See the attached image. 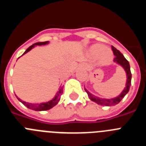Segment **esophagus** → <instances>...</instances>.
I'll use <instances>...</instances> for the list:
<instances>
[{"label":"esophagus","instance_id":"1","mask_svg":"<svg viewBox=\"0 0 146 146\" xmlns=\"http://www.w3.org/2000/svg\"><path fill=\"white\" fill-rule=\"evenodd\" d=\"M83 66H84V65H83Z\"/></svg>","mask_w":146,"mask_h":146}]
</instances>
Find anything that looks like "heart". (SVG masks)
<instances>
[{"instance_id": "b5f03b06", "label": "heart", "mask_w": 146, "mask_h": 146, "mask_svg": "<svg viewBox=\"0 0 146 146\" xmlns=\"http://www.w3.org/2000/svg\"><path fill=\"white\" fill-rule=\"evenodd\" d=\"M90 52L95 57L101 56V61L103 64H108L113 59V53L111 51L106 50V47L103 45H94L90 49Z\"/></svg>"}]
</instances>
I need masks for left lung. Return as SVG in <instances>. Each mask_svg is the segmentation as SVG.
I'll use <instances>...</instances> for the list:
<instances>
[{
	"mask_svg": "<svg viewBox=\"0 0 146 146\" xmlns=\"http://www.w3.org/2000/svg\"><path fill=\"white\" fill-rule=\"evenodd\" d=\"M112 50L113 51L114 55L115 58H114V62H115L117 64L121 66L122 68L125 70L126 74V87L124 88L122 92L118 95V96L115 98H112V99H102V98H99L98 96H94L92 94L89 92L87 89L85 88L86 93L88 94V96H89V99H91V101L96 102V104L102 105V106H113V105H115V104H118L121 101V99L124 97L127 93L129 92L130 88V86H131V71H130V65L129 63L123 55V54L120 52L119 50H117L115 47L112 46Z\"/></svg>",
	"mask_w": 146,
	"mask_h": 146,
	"instance_id": "obj_1",
	"label": "left lung"
}]
</instances>
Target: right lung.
I'll return each mask as SVG.
<instances>
[{"instance_id": "right-lung-1", "label": "right lung", "mask_w": 146, "mask_h": 146, "mask_svg": "<svg viewBox=\"0 0 146 146\" xmlns=\"http://www.w3.org/2000/svg\"><path fill=\"white\" fill-rule=\"evenodd\" d=\"M49 44V42H37V43H35L33 44V45L31 46H30L28 49L25 51V52L22 55H25V53L28 52L30 50H31L32 49L34 48L36 46H41V45H45V44ZM63 93V88H60L58 89V91L55 94V96L52 98L51 100L48 102H42V103H36V104H32V103H28L26 102H24V101H22L21 99L20 98L18 97L17 96H16V97L17 98V99L20 102L23 103L25 106H26L27 108H29L31 110H35V111H44V110H48L51 109L52 108H53L54 106H55L56 104L58 103L59 100H60V94Z\"/></svg>"}]
</instances>
